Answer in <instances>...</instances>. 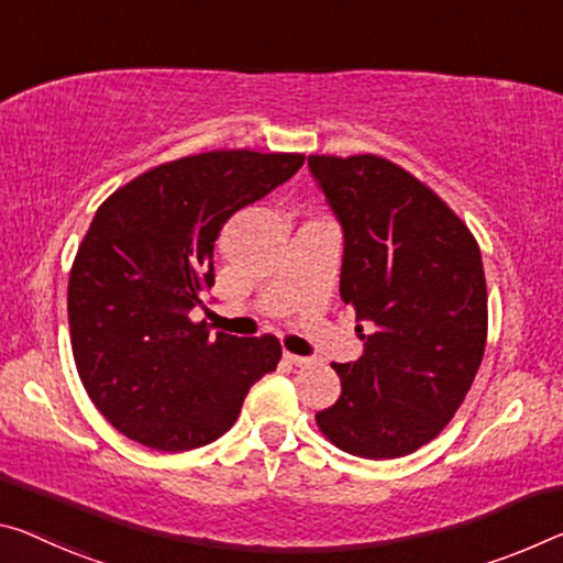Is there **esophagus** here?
Wrapping results in <instances>:
<instances>
[{
    "label": "esophagus",
    "mask_w": 563,
    "mask_h": 563,
    "mask_svg": "<svg viewBox=\"0 0 563 563\" xmlns=\"http://www.w3.org/2000/svg\"><path fill=\"white\" fill-rule=\"evenodd\" d=\"M283 358L288 361V363H292V365H298V368L313 363V358H308V355H296V353H283Z\"/></svg>",
    "instance_id": "1"
}]
</instances>
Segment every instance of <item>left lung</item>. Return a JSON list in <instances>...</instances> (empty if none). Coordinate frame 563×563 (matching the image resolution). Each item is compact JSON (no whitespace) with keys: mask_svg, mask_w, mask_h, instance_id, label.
I'll list each match as a JSON object with an SVG mask.
<instances>
[{"mask_svg":"<svg viewBox=\"0 0 563 563\" xmlns=\"http://www.w3.org/2000/svg\"><path fill=\"white\" fill-rule=\"evenodd\" d=\"M343 228L341 298L371 323L363 355L333 363L341 396L318 428L361 459L408 456L435 439L484 358L488 308L478 243L431 187L378 155H310Z\"/></svg>","mask_w":563,"mask_h":563,"instance_id":"8db88e82","label":"left lung"}]
</instances>
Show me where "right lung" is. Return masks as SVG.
I'll return each mask as SVG.
<instances>
[{
	"label": "right lung",
	"instance_id": "right-lung-1",
	"mask_svg": "<svg viewBox=\"0 0 563 563\" xmlns=\"http://www.w3.org/2000/svg\"><path fill=\"white\" fill-rule=\"evenodd\" d=\"M302 159L190 155L147 169L97 208L69 273V335L87 396L128 439L169 453L200 449L275 371L278 338L210 335L190 310L216 285L222 225L288 183Z\"/></svg>",
	"mask_w": 563,
	"mask_h": 563
}]
</instances>
